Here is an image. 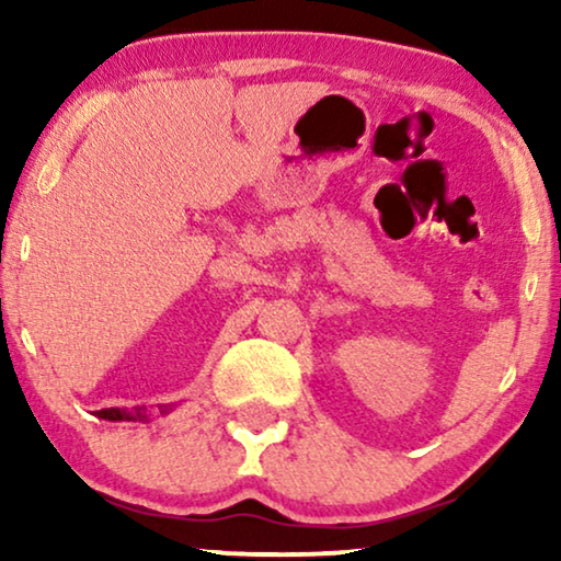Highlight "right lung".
I'll list each match as a JSON object with an SVG mask.
<instances>
[{
	"mask_svg": "<svg viewBox=\"0 0 561 561\" xmlns=\"http://www.w3.org/2000/svg\"><path fill=\"white\" fill-rule=\"evenodd\" d=\"M165 411H168V409H163V413H165ZM96 416H99V419H106V421H142V419H148V416H145L142 409H135V411L104 409V411H99Z\"/></svg>",
	"mask_w": 561,
	"mask_h": 561,
	"instance_id": "right-lung-1",
	"label": "right lung"
}]
</instances>
